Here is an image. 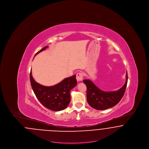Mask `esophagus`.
I'll return each mask as SVG.
<instances>
[{
  "mask_svg": "<svg viewBox=\"0 0 149 149\" xmlns=\"http://www.w3.org/2000/svg\"><path fill=\"white\" fill-rule=\"evenodd\" d=\"M77 79L78 81H80L83 79V74L82 72H78L77 74Z\"/></svg>",
  "mask_w": 149,
  "mask_h": 149,
  "instance_id": "34e87169",
  "label": "esophagus"
}]
</instances>
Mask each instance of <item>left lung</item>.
<instances>
[{
  "mask_svg": "<svg viewBox=\"0 0 149 149\" xmlns=\"http://www.w3.org/2000/svg\"><path fill=\"white\" fill-rule=\"evenodd\" d=\"M126 83L120 89L112 92L103 91L89 79L83 80L86 86V99L89 104L97 110H104L116 106L123 97L127 84V72Z\"/></svg>",
  "mask_w": 149,
  "mask_h": 149,
  "instance_id": "1",
  "label": "left lung"
}]
</instances>
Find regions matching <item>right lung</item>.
I'll use <instances>...</instances> for the list:
<instances>
[{"instance_id": "obj_1", "label": "right lung", "mask_w": 149, "mask_h": 149, "mask_svg": "<svg viewBox=\"0 0 149 149\" xmlns=\"http://www.w3.org/2000/svg\"><path fill=\"white\" fill-rule=\"evenodd\" d=\"M43 47L36 54L47 49ZM30 81L33 92L43 106L54 111H60L66 108L70 102V91L77 84L76 75L64 79L56 85L45 86L37 83L30 72Z\"/></svg>"}]
</instances>
